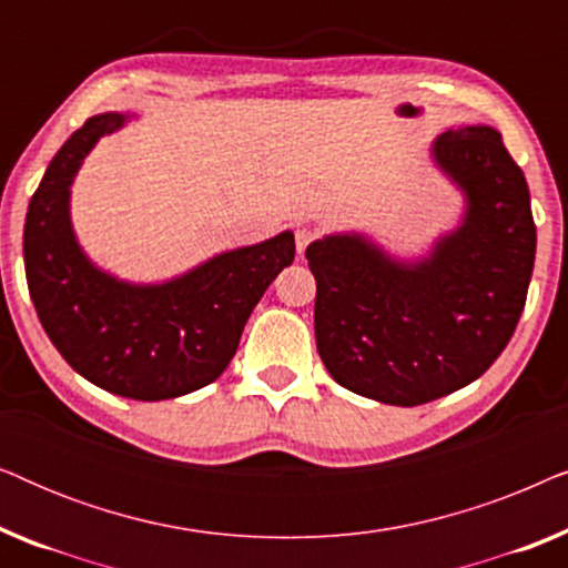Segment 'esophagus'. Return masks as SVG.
<instances>
[{
    "instance_id": "obj_1",
    "label": "esophagus",
    "mask_w": 568,
    "mask_h": 568,
    "mask_svg": "<svg viewBox=\"0 0 568 568\" xmlns=\"http://www.w3.org/2000/svg\"><path fill=\"white\" fill-rule=\"evenodd\" d=\"M317 237V230H313V227H300L297 230V235H294V240H297V253L302 255L305 253V247L313 243V240Z\"/></svg>"
}]
</instances>
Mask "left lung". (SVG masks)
<instances>
[{"mask_svg":"<svg viewBox=\"0 0 568 568\" xmlns=\"http://www.w3.org/2000/svg\"><path fill=\"white\" fill-rule=\"evenodd\" d=\"M432 160L465 199L460 224L422 258H395L362 232L307 247L317 354L346 390L422 406L470 385L509 344L535 263L523 170L491 126L439 134Z\"/></svg>","mask_w":568,"mask_h":568,"instance_id":"8db88e82","label":"left lung"}]
</instances>
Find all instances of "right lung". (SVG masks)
Segmentation results:
<instances>
[{"mask_svg": "<svg viewBox=\"0 0 568 568\" xmlns=\"http://www.w3.org/2000/svg\"><path fill=\"white\" fill-rule=\"evenodd\" d=\"M129 121L100 113L67 139L30 199L22 255L30 300L69 367L121 398L168 400L227 369L253 307L294 261V235L216 253L160 284L95 266L72 227V183L100 136Z\"/></svg>", "mask_w": 568, "mask_h": 568, "instance_id": "add662e5", "label": "right lung"}]
</instances>
